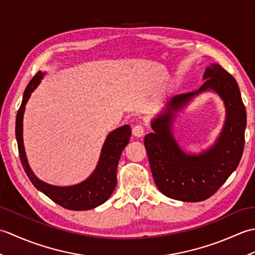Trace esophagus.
<instances>
[{"label":"esophagus","mask_w":255,"mask_h":255,"mask_svg":"<svg viewBox=\"0 0 255 255\" xmlns=\"http://www.w3.org/2000/svg\"><path fill=\"white\" fill-rule=\"evenodd\" d=\"M132 134L137 138L142 137L144 134V128L142 125H136V126L132 128Z\"/></svg>","instance_id":"obj_1"}]
</instances>
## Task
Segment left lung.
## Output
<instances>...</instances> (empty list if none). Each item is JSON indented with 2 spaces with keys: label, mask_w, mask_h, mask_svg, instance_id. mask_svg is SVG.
<instances>
[{
  "label": "left lung",
  "mask_w": 255,
  "mask_h": 255,
  "mask_svg": "<svg viewBox=\"0 0 255 255\" xmlns=\"http://www.w3.org/2000/svg\"><path fill=\"white\" fill-rule=\"evenodd\" d=\"M203 79L205 83L198 91L167 102L165 110L151 122L153 132L143 141L156 187L182 202H202L214 195L239 165L245 148L247 112L237 81L217 63L206 68ZM206 90L216 91L224 101L225 125L213 147L199 155H187L172 137L171 124L175 112Z\"/></svg>",
  "instance_id": "8db88e82"
}]
</instances>
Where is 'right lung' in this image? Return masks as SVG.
I'll use <instances>...</instances> for the list:
<instances>
[{
    "mask_svg": "<svg viewBox=\"0 0 255 255\" xmlns=\"http://www.w3.org/2000/svg\"><path fill=\"white\" fill-rule=\"evenodd\" d=\"M42 77H44V73L39 71L30 80L24 92L23 101H21L17 116H16L15 133L21 164H23L27 176L38 191L44 193L46 196L58 205L70 210H89L95 208L105 203L116 187L118 161L131 136L130 126L125 125L108 134L102 148L96 169L91 176L82 183L72 186L61 187L50 185V184L40 181L30 170L26 158L23 141V117L26 103L28 102L32 91L40 83Z\"/></svg>",
    "mask_w": 255,
    "mask_h": 255,
    "instance_id": "right-lung-1",
    "label": "right lung"
}]
</instances>
